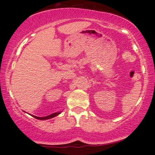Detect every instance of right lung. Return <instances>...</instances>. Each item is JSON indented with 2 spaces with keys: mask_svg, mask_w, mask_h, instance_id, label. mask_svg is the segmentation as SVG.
Masks as SVG:
<instances>
[{
  "mask_svg": "<svg viewBox=\"0 0 155 155\" xmlns=\"http://www.w3.org/2000/svg\"><path fill=\"white\" fill-rule=\"evenodd\" d=\"M62 111H60V112H56V113H54V114H51L49 115V116H47V117H36V116H34V115H31L32 117H33L34 118L37 119V120H49V119H51L53 118V117L58 116V115H59L60 113H61Z\"/></svg>",
  "mask_w": 155,
  "mask_h": 155,
  "instance_id": "obj_1",
  "label": "right lung"
}]
</instances>
